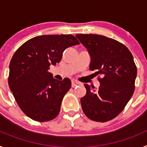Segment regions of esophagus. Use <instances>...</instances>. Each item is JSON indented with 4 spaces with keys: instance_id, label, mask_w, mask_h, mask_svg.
I'll list each match as a JSON object with an SVG mask.
<instances>
[{
    "instance_id": "1",
    "label": "esophagus",
    "mask_w": 147,
    "mask_h": 147,
    "mask_svg": "<svg viewBox=\"0 0 147 147\" xmlns=\"http://www.w3.org/2000/svg\"><path fill=\"white\" fill-rule=\"evenodd\" d=\"M80 84V82L77 81H76V80H71V86H72V88H75V87L76 86V85H78Z\"/></svg>"
}]
</instances>
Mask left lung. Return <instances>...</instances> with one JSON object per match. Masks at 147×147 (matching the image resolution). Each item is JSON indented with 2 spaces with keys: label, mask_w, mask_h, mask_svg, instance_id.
Instances as JSON below:
<instances>
[{
  "label": "left lung",
  "mask_w": 147,
  "mask_h": 147,
  "mask_svg": "<svg viewBox=\"0 0 147 147\" xmlns=\"http://www.w3.org/2000/svg\"><path fill=\"white\" fill-rule=\"evenodd\" d=\"M90 57V69L96 71L99 88L85 84L86 94L81 98L87 117L105 122L124 110L134 93L137 67L129 49L117 40L98 34H76Z\"/></svg>",
  "instance_id": "1"
}]
</instances>
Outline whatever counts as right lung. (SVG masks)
<instances>
[{
  "label": "right lung",
  "instance_id": "1",
  "mask_svg": "<svg viewBox=\"0 0 147 147\" xmlns=\"http://www.w3.org/2000/svg\"><path fill=\"white\" fill-rule=\"evenodd\" d=\"M80 44L71 34L37 36L20 46L9 64V86L20 108L37 121L52 120L58 115L65 94L71 87L68 78L62 81L49 73L67 48Z\"/></svg>",
  "mask_w": 147,
  "mask_h": 147
}]
</instances>
